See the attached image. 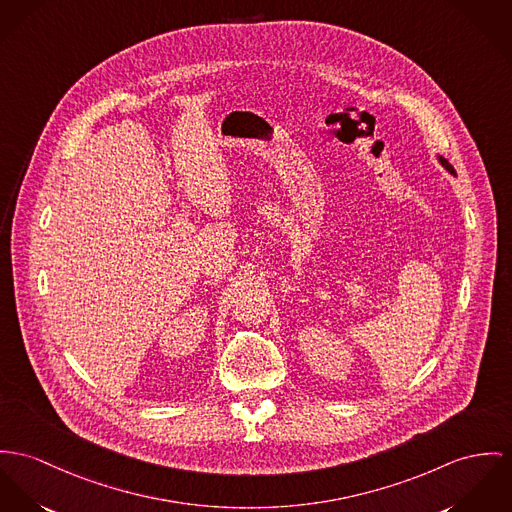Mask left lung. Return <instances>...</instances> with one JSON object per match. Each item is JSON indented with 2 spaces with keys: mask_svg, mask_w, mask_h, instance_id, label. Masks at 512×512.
Returning <instances> with one entry per match:
<instances>
[{
  "mask_svg": "<svg viewBox=\"0 0 512 512\" xmlns=\"http://www.w3.org/2000/svg\"><path fill=\"white\" fill-rule=\"evenodd\" d=\"M438 161H440V163H442V167H446V169H448L452 175H456V171H454V167L448 163V159H444L442 156H438Z\"/></svg>",
  "mask_w": 512,
  "mask_h": 512,
  "instance_id": "obj_1",
  "label": "left lung"
}]
</instances>
